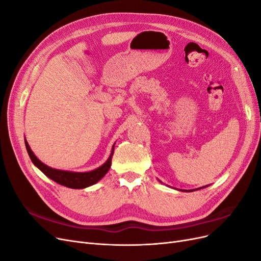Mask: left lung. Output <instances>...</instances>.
Here are the masks:
<instances>
[{"label":"left lung","mask_w":261,"mask_h":261,"mask_svg":"<svg viewBox=\"0 0 261 261\" xmlns=\"http://www.w3.org/2000/svg\"><path fill=\"white\" fill-rule=\"evenodd\" d=\"M203 187H204V186H203ZM200 188H201V187H200ZM179 191H180V189H179ZM186 192H187V191H186ZM191 192H193V189H192V191H191Z\"/></svg>","instance_id":"8db88e82"}]
</instances>
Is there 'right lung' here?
<instances>
[{"mask_svg": "<svg viewBox=\"0 0 261 261\" xmlns=\"http://www.w3.org/2000/svg\"><path fill=\"white\" fill-rule=\"evenodd\" d=\"M25 145L31 161H33V163L43 173L44 175H46L52 180L57 181V183L60 185L66 186L68 188H74V189H82V188L91 186L93 184H96L97 181H99L102 177H103L110 170V168H111L112 155L114 152V145H113L112 152L110 154L107 162L105 164H102L101 167H99L96 170L90 171V172H70V171H62V170L52 169L48 167V165L42 163L35 155L33 150L30 149L27 140H25Z\"/></svg>", "mask_w": 261, "mask_h": 261, "instance_id": "obj_1", "label": "right lung"}]
</instances>
